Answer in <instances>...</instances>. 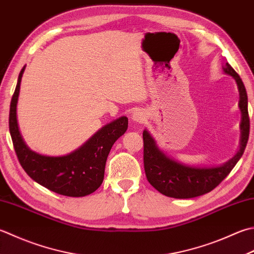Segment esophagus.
I'll list each match as a JSON object with an SVG mask.
<instances>
[{"label": "esophagus", "instance_id": "obj_1", "mask_svg": "<svg viewBox=\"0 0 254 254\" xmlns=\"http://www.w3.org/2000/svg\"><path fill=\"white\" fill-rule=\"evenodd\" d=\"M132 119H133V121H135L137 123H143L144 121L146 120V116L142 110H138V111L133 113Z\"/></svg>", "mask_w": 254, "mask_h": 254}]
</instances>
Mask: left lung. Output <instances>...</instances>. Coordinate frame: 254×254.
<instances>
[{
    "instance_id": "obj_1",
    "label": "left lung",
    "mask_w": 254,
    "mask_h": 254,
    "mask_svg": "<svg viewBox=\"0 0 254 254\" xmlns=\"http://www.w3.org/2000/svg\"><path fill=\"white\" fill-rule=\"evenodd\" d=\"M223 71L229 74L237 82L239 89L241 111V140L240 148L231 160L216 167H195L174 161L166 156L156 142L146 130L143 131L144 141V170L148 183L167 197L187 199L198 197L211 191L229 175L232 168L240 160L249 140L250 119L248 112V94L241 78L229 64L222 68Z\"/></svg>"
}]
</instances>
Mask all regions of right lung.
I'll use <instances>...</instances> for the list:
<instances>
[{"label":"right lung","mask_w":254,"mask_h":254,"mask_svg":"<svg viewBox=\"0 0 254 254\" xmlns=\"http://www.w3.org/2000/svg\"><path fill=\"white\" fill-rule=\"evenodd\" d=\"M9 107L8 127L18 162L27 175L39 185L59 195L83 197L96 191L103 182L106 162L112 145L127 130V118L121 117L101 127L78 150L64 156H46L33 152L19 133L16 106L22 76Z\"/></svg>","instance_id":"add662e5"}]
</instances>
